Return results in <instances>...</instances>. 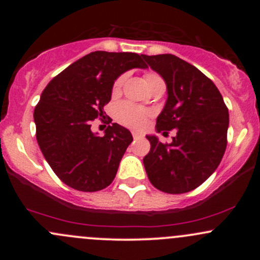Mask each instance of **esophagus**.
I'll list each match as a JSON object with an SVG mask.
<instances>
[{
	"instance_id": "esophagus-1",
	"label": "esophagus",
	"mask_w": 260,
	"mask_h": 260,
	"mask_svg": "<svg viewBox=\"0 0 260 260\" xmlns=\"http://www.w3.org/2000/svg\"><path fill=\"white\" fill-rule=\"evenodd\" d=\"M132 136H133V138H135V140H138V138L143 137L142 133H141V132H137V131H133V132H132Z\"/></svg>"
}]
</instances>
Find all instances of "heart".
Instances as JSON below:
<instances>
[{
  "label": "heart",
  "mask_w": 260,
  "mask_h": 260,
  "mask_svg": "<svg viewBox=\"0 0 260 260\" xmlns=\"http://www.w3.org/2000/svg\"><path fill=\"white\" fill-rule=\"evenodd\" d=\"M145 80L149 89L154 88L158 84H165L164 79L156 73H146ZM125 81V75H120L114 80L113 86H112V94L118 95L122 90V86ZM151 112L147 109L140 108L129 103H122L115 108V119L122 124L132 128H140L146 123L147 118L149 117Z\"/></svg>",
  "instance_id": "b5f03b06"
}]
</instances>
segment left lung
<instances>
[{
    "mask_svg": "<svg viewBox=\"0 0 260 260\" xmlns=\"http://www.w3.org/2000/svg\"><path fill=\"white\" fill-rule=\"evenodd\" d=\"M167 85V102L156 128L176 129L171 143H151L143 165L152 185L166 193H185L205 182L226 148L229 112L219 89L198 68L171 54L143 55ZM166 133V132H165Z\"/></svg>",
    "mask_w": 260,
    "mask_h": 260,
    "instance_id": "1",
    "label": "left lung"
}]
</instances>
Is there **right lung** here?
Listing matches in <instances>:
<instances>
[{"label": "right lung", "instance_id": "add662e5", "mask_svg": "<svg viewBox=\"0 0 260 260\" xmlns=\"http://www.w3.org/2000/svg\"><path fill=\"white\" fill-rule=\"evenodd\" d=\"M146 67L143 55L94 51L69 65L44 89L34 111L36 140L65 185L94 192L114 180L133 137L117 123L99 137L91 132V120L103 117L114 80L122 73Z\"/></svg>", "mask_w": 260, "mask_h": 260}]
</instances>
